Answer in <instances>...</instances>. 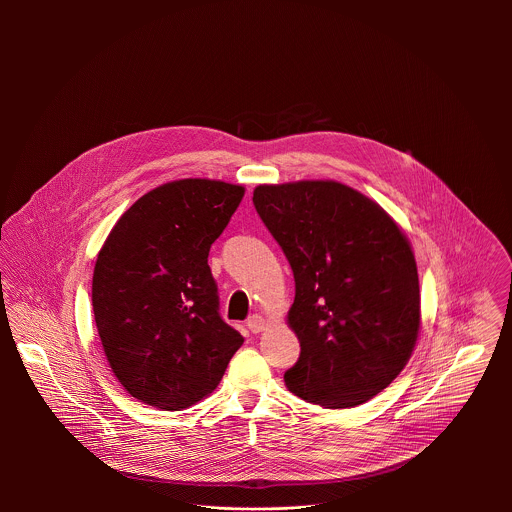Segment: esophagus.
I'll use <instances>...</instances> for the list:
<instances>
[{"mask_svg":"<svg viewBox=\"0 0 512 512\" xmlns=\"http://www.w3.org/2000/svg\"><path fill=\"white\" fill-rule=\"evenodd\" d=\"M248 329H250L252 333L264 331V329H266V319H264L262 315H252V317L248 319Z\"/></svg>","mask_w":512,"mask_h":512,"instance_id":"obj_1","label":"esophagus"}]
</instances>
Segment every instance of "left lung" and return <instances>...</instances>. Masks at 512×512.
<instances>
[{"instance_id":"left-lung-1","label":"left lung","mask_w":512,"mask_h":512,"mask_svg":"<svg viewBox=\"0 0 512 512\" xmlns=\"http://www.w3.org/2000/svg\"><path fill=\"white\" fill-rule=\"evenodd\" d=\"M254 207L295 280L288 323L299 359L288 390L323 408H353L408 363L420 331L412 246L390 215L337 181L258 185Z\"/></svg>"}]
</instances>
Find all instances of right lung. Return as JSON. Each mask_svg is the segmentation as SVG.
<instances>
[{
    "instance_id": "add662e5",
    "label": "right lung",
    "mask_w": 512,
    "mask_h": 512,
    "mask_svg": "<svg viewBox=\"0 0 512 512\" xmlns=\"http://www.w3.org/2000/svg\"><path fill=\"white\" fill-rule=\"evenodd\" d=\"M242 185L179 179L140 197L110 230L92 276V309L120 384L159 410L209 396L244 343L219 313L211 244Z\"/></svg>"
}]
</instances>
